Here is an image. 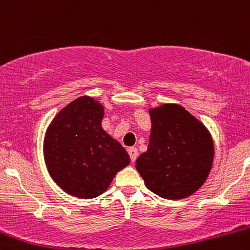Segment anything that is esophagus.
<instances>
[{
  "instance_id": "obj_1",
  "label": "esophagus",
  "mask_w": 250,
  "mask_h": 250,
  "mask_svg": "<svg viewBox=\"0 0 250 250\" xmlns=\"http://www.w3.org/2000/svg\"><path fill=\"white\" fill-rule=\"evenodd\" d=\"M128 154H129V156H130V161L131 162L134 163L135 161H136L137 156H139V151H137V148H135V147L129 148L128 149Z\"/></svg>"
}]
</instances>
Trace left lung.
Returning a JSON list of instances; mask_svg holds the SVG:
<instances>
[{"label":"left lung","mask_w":250,"mask_h":250,"mask_svg":"<svg viewBox=\"0 0 250 250\" xmlns=\"http://www.w3.org/2000/svg\"><path fill=\"white\" fill-rule=\"evenodd\" d=\"M148 150L136 169L146 187L169 200L187 197L207 180L214 159L210 134L199 120L177 104L150 110Z\"/></svg>","instance_id":"left-lung-1"}]
</instances>
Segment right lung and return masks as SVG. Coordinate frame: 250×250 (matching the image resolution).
Returning <instances> with one entry per match:
<instances>
[{
	"mask_svg": "<svg viewBox=\"0 0 250 250\" xmlns=\"http://www.w3.org/2000/svg\"><path fill=\"white\" fill-rule=\"evenodd\" d=\"M103 114L95 100L79 97L54 117L45 133L48 171L73 196H99L130 161L125 148L102 129Z\"/></svg>",
	"mask_w": 250,
	"mask_h": 250,
	"instance_id": "right-lung-1",
	"label": "right lung"
}]
</instances>
